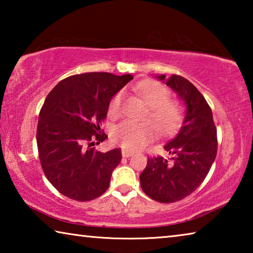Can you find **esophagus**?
<instances>
[{"label":"esophagus","instance_id":"34e87169","mask_svg":"<svg viewBox=\"0 0 253 253\" xmlns=\"http://www.w3.org/2000/svg\"><path fill=\"white\" fill-rule=\"evenodd\" d=\"M132 152H130V151H127V149H123L122 151V155H123V157H129V156H131L132 155Z\"/></svg>","mask_w":253,"mask_h":253}]
</instances>
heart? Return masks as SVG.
Instances as JSON below:
<instances>
[{"label": "heart", "mask_w": 253, "mask_h": 253, "mask_svg": "<svg viewBox=\"0 0 253 253\" xmlns=\"http://www.w3.org/2000/svg\"><path fill=\"white\" fill-rule=\"evenodd\" d=\"M138 91L149 108V117L163 134L176 130L184 118V107L181 102L169 100L170 92L164 84L157 81H145L140 84ZM124 91H118L109 102L108 114L116 117L121 114ZM156 129L151 123L124 121L113 129L111 138L115 144L128 151H136L154 139Z\"/></svg>", "instance_id": "b5f03b06"}]
</instances>
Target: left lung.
<instances>
[{
  "label": "left lung",
  "instance_id": "obj_1",
  "mask_svg": "<svg viewBox=\"0 0 253 253\" xmlns=\"http://www.w3.org/2000/svg\"><path fill=\"white\" fill-rule=\"evenodd\" d=\"M165 80V75L157 76ZM166 84L186 105L181 129L164 146L169 158L148 157L139 181L144 193L161 203L181 201L207 177L217 151L216 127L212 110L195 85L181 76L172 75Z\"/></svg>",
  "mask_w": 253,
  "mask_h": 253
}]
</instances>
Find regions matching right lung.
I'll list each match as a JSON object with an SVG mask.
<instances>
[{"label": "right lung", "mask_w": 253, "mask_h": 253, "mask_svg": "<svg viewBox=\"0 0 253 253\" xmlns=\"http://www.w3.org/2000/svg\"><path fill=\"white\" fill-rule=\"evenodd\" d=\"M131 75L87 72L63 79L46 96L40 110L37 144L48 181L67 198L80 202L104 194L122 149L97 152L107 138L100 130L109 102Z\"/></svg>", "instance_id": "add662e5"}]
</instances>
